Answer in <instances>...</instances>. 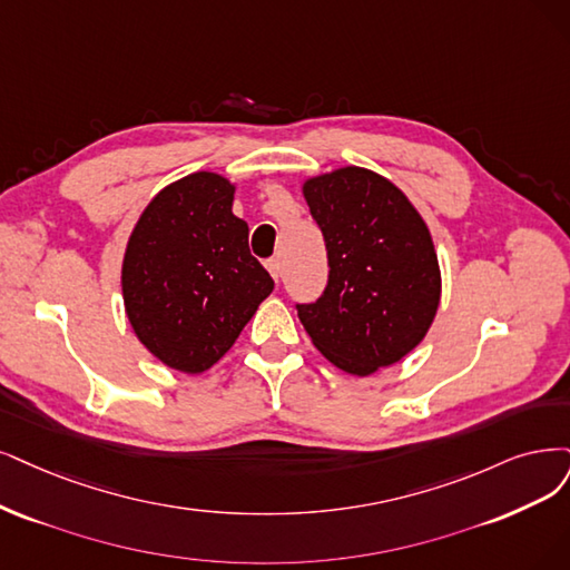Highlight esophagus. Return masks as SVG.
<instances>
[{
  "mask_svg": "<svg viewBox=\"0 0 570 570\" xmlns=\"http://www.w3.org/2000/svg\"><path fill=\"white\" fill-rule=\"evenodd\" d=\"M267 269H269V274H272V279L279 282V277H282V261H279V258L267 261Z\"/></svg>",
  "mask_w": 570,
  "mask_h": 570,
  "instance_id": "obj_1",
  "label": "esophagus"
}]
</instances>
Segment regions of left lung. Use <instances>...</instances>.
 Listing matches in <instances>:
<instances>
[{"instance_id": "left-lung-1", "label": "left lung", "mask_w": 570, "mask_h": 570, "mask_svg": "<svg viewBox=\"0 0 570 570\" xmlns=\"http://www.w3.org/2000/svg\"><path fill=\"white\" fill-rule=\"evenodd\" d=\"M301 189L331 267L324 296L298 305L312 345L360 377L402 362L423 343L441 301L428 223L402 189L364 166L305 178Z\"/></svg>"}]
</instances>
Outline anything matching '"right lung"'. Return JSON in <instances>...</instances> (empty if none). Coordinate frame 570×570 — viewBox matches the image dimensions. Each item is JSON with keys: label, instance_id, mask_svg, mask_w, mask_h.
Here are the masks:
<instances>
[{"label": "right lung", "instance_id": "obj_1", "mask_svg": "<svg viewBox=\"0 0 570 570\" xmlns=\"http://www.w3.org/2000/svg\"><path fill=\"white\" fill-rule=\"evenodd\" d=\"M235 189L216 171L168 183L126 242V320L147 352L187 375L220 362L274 288L232 214Z\"/></svg>", "mask_w": 570, "mask_h": 570}]
</instances>
